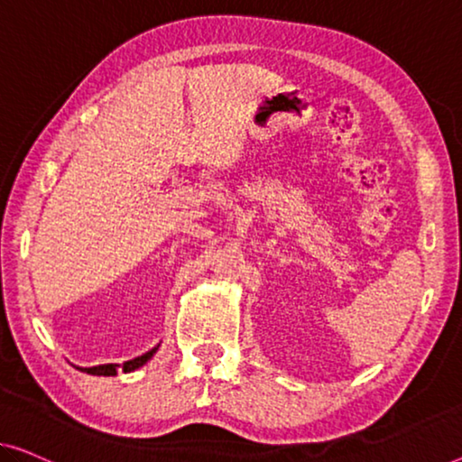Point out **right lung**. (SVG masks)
Masks as SVG:
<instances>
[{
	"mask_svg": "<svg viewBox=\"0 0 462 462\" xmlns=\"http://www.w3.org/2000/svg\"><path fill=\"white\" fill-rule=\"evenodd\" d=\"M155 350L157 348H151L149 353L136 356V359H133V361L122 363V371L139 369L141 365H144V363L151 359V356H153ZM82 371H87V374H91V375H116V374H118V365H112V363H109V365H97V367H87V369H82Z\"/></svg>",
	"mask_w": 462,
	"mask_h": 462,
	"instance_id": "obj_1",
	"label": "right lung"
}]
</instances>
